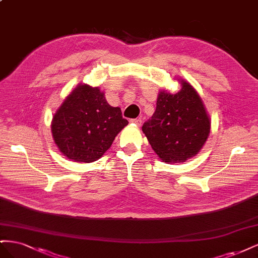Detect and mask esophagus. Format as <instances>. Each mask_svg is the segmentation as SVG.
<instances>
[{"mask_svg":"<svg viewBox=\"0 0 258 258\" xmlns=\"http://www.w3.org/2000/svg\"><path fill=\"white\" fill-rule=\"evenodd\" d=\"M131 122H134V123H136L137 124V126H141V124H142V120L141 119H138V118H136V119H131L130 120Z\"/></svg>","mask_w":258,"mask_h":258,"instance_id":"1","label":"esophagus"}]
</instances>
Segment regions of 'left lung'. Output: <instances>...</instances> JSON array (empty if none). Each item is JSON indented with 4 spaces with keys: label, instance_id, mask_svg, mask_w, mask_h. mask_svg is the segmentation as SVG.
<instances>
[{
    "label": "left lung",
    "instance_id": "8db88e82",
    "mask_svg": "<svg viewBox=\"0 0 258 258\" xmlns=\"http://www.w3.org/2000/svg\"><path fill=\"white\" fill-rule=\"evenodd\" d=\"M210 119L198 93L188 83L175 95L160 92L152 118L143 123L154 152L165 162L185 161L198 154L210 134Z\"/></svg>",
    "mask_w": 258,
    "mask_h": 258
}]
</instances>
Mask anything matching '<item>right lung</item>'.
I'll use <instances>...</instances> for the list:
<instances>
[{
  "mask_svg": "<svg viewBox=\"0 0 258 258\" xmlns=\"http://www.w3.org/2000/svg\"><path fill=\"white\" fill-rule=\"evenodd\" d=\"M127 124L120 108L108 104L99 88L80 85L54 114L51 131L69 159L92 162L102 157Z\"/></svg>",
  "mask_w": 258,
  "mask_h": 258,
  "instance_id": "1",
  "label": "right lung"
}]
</instances>
